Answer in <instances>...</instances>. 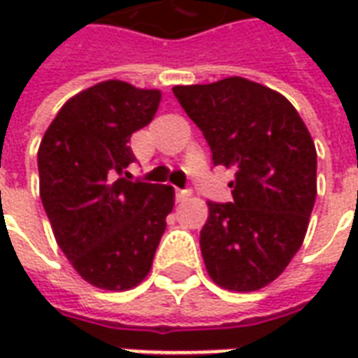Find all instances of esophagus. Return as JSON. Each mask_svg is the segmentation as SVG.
Wrapping results in <instances>:
<instances>
[{"mask_svg":"<svg viewBox=\"0 0 358 358\" xmlns=\"http://www.w3.org/2000/svg\"><path fill=\"white\" fill-rule=\"evenodd\" d=\"M189 197H192V189H178V192H176V201L178 203L187 201Z\"/></svg>","mask_w":358,"mask_h":358,"instance_id":"34e87169","label":"esophagus"}]
</instances>
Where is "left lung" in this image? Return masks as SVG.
<instances>
[{
  "mask_svg": "<svg viewBox=\"0 0 358 358\" xmlns=\"http://www.w3.org/2000/svg\"><path fill=\"white\" fill-rule=\"evenodd\" d=\"M215 166L234 169L232 203L209 201L199 236L210 280L230 292L274 282L299 251L316 199V149L284 95L241 76L174 86Z\"/></svg>",
  "mask_w": 358,
  "mask_h": 358,
  "instance_id": "left-lung-1",
  "label": "left lung"
}]
</instances>
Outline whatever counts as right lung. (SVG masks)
<instances>
[{
	"label": "right lung",
	"mask_w": 358,
	"mask_h": 358,
	"mask_svg": "<svg viewBox=\"0 0 358 358\" xmlns=\"http://www.w3.org/2000/svg\"><path fill=\"white\" fill-rule=\"evenodd\" d=\"M159 90L105 80L71 97L38 149L40 197L57 245L88 284L126 292L148 276L174 187L132 182L128 141L148 126Z\"/></svg>",
	"instance_id": "1"
}]
</instances>
